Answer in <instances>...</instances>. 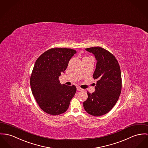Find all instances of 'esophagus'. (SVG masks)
Listing matches in <instances>:
<instances>
[{
    "instance_id": "1",
    "label": "esophagus",
    "mask_w": 148,
    "mask_h": 148,
    "mask_svg": "<svg viewBox=\"0 0 148 148\" xmlns=\"http://www.w3.org/2000/svg\"><path fill=\"white\" fill-rule=\"evenodd\" d=\"M77 91H83V89L82 88H81L80 87H79V86H78V87H77Z\"/></svg>"
}]
</instances>
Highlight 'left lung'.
Returning a JSON list of instances; mask_svg holds the SVG:
<instances>
[{"label":"left lung","mask_w":148,"mask_h":148,"mask_svg":"<svg viewBox=\"0 0 148 148\" xmlns=\"http://www.w3.org/2000/svg\"><path fill=\"white\" fill-rule=\"evenodd\" d=\"M97 60L93 77L97 79L95 91L88 92L83 102L85 110L91 115L99 116L108 113L117 102L122 90L120 66L114 55L100 47L86 48Z\"/></svg>","instance_id":"left-lung-1"}]
</instances>
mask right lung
<instances>
[{
    "mask_svg": "<svg viewBox=\"0 0 148 148\" xmlns=\"http://www.w3.org/2000/svg\"><path fill=\"white\" fill-rule=\"evenodd\" d=\"M76 53L70 48H53L35 61L30 77L31 89L39 107L47 114L57 115L65 113L76 93L75 86L62 85L58 80Z\"/></svg>",
    "mask_w": 148,
    "mask_h": 148,
    "instance_id": "1",
    "label": "right lung"
}]
</instances>
